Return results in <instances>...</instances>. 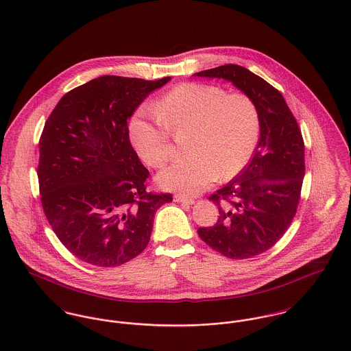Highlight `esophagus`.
Wrapping results in <instances>:
<instances>
[{"label":"esophagus","mask_w":351,"mask_h":351,"mask_svg":"<svg viewBox=\"0 0 351 351\" xmlns=\"http://www.w3.org/2000/svg\"><path fill=\"white\" fill-rule=\"evenodd\" d=\"M173 200L176 201V202H186V204H193L195 202V199L188 197L185 195H178V193L173 196Z\"/></svg>","instance_id":"esophagus-1"}]
</instances>
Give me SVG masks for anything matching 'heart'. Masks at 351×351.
I'll use <instances>...</instances> for the list:
<instances>
[{"mask_svg":"<svg viewBox=\"0 0 351 351\" xmlns=\"http://www.w3.org/2000/svg\"><path fill=\"white\" fill-rule=\"evenodd\" d=\"M155 117L139 110L130 123V138L141 158L163 167L173 156L170 135L189 131L188 158L158 174L160 188L181 195H197L220 177L237 176L250 160L259 136V113L243 93L215 85L186 82L154 104Z\"/></svg>","mask_w":351,"mask_h":351,"instance_id":"heart-1","label":"heart"}]
</instances>
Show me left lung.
I'll list each match as a JSON object with an SVG mask.
<instances>
[{"instance_id":"1","label":"left lung","mask_w":351,"mask_h":351,"mask_svg":"<svg viewBox=\"0 0 351 351\" xmlns=\"http://www.w3.org/2000/svg\"><path fill=\"white\" fill-rule=\"evenodd\" d=\"M195 75L232 82L258 108L254 155L237 178L209 196L219 208L216 224L197 230L224 256L251 258L273 247L296 215L305 174L300 128L282 95L246 67L224 64Z\"/></svg>"}]
</instances>
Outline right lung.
<instances>
[{
  "label": "right lung",
  "mask_w": 351,
  "mask_h": 351,
  "mask_svg": "<svg viewBox=\"0 0 351 351\" xmlns=\"http://www.w3.org/2000/svg\"><path fill=\"white\" fill-rule=\"evenodd\" d=\"M171 78L102 75L66 93L39 141L38 178L46 217L78 259L120 266L146 249L155 212L173 201L147 189L149 170L131 146L127 120Z\"/></svg>",
  "instance_id": "right-lung-1"
}]
</instances>
